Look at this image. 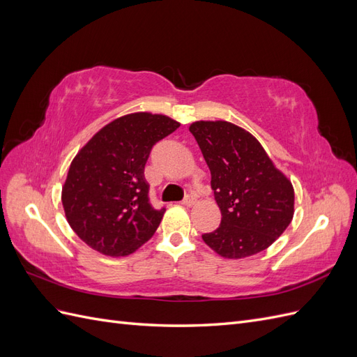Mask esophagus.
I'll return each instance as SVG.
<instances>
[{
    "instance_id": "34e87169",
    "label": "esophagus",
    "mask_w": 357,
    "mask_h": 357,
    "mask_svg": "<svg viewBox=\"0 0 357 357\" xmlns=\"http://www.w3.org/2000/svg\"><path fill=\"white\" fill-rule=\"evenodd\" d=\"M195 202H197V198L193 197V195H188V197H185V199L181 201V204L183 205H188V207H190V205H193Z\"/></svg>"
}]
</instances>
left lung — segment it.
I'll use <instances>...</instances> for the list:
<instances>
[{
	"mask_svg": "<svg viewBox=\"0 0 357 357\" xmlns=\"http://www.w3.org/2000/svg\"><path fill=\"white\" fill-rule=\"evenodd\" d=\"M195 137L211 172L222 220L202 240L228 259L256 255L271 245L294 218L291 183L268 158L261 143L229 122H195Z\"/></svg>",
	"mask_w": 357,
	"mask_h": 357,
	"instance_id": "obj_1",
	"label": "left lung"
}]
</instances>
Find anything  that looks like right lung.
<instances>
[{"mask_svg": "<svg viewBox=\"0 0 357 357\" xmlns=\"http://www.w3.org/2000/svg\"><path fill=\"white\" fill-rule=\"evenodd\" d=\"M178 126L162 114L119 117L71 162L62 205L73 231L96 252L126 256L156 232L165 208L150 204L144 167L153 146Z\"/></svg>", "mask_w": 357, "mask_h": 357, "instance_id": "right-lung-1", "label": "right lung"}]
</instances>
